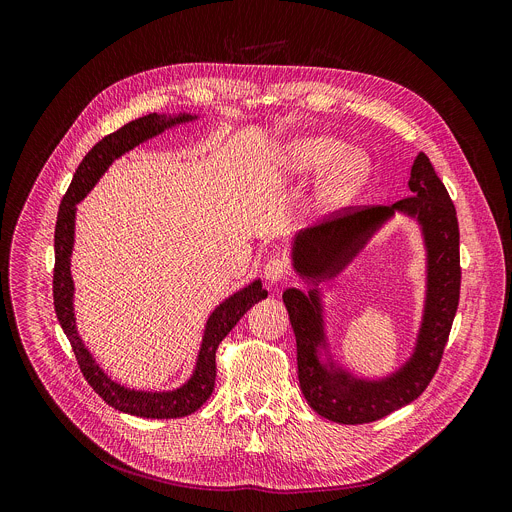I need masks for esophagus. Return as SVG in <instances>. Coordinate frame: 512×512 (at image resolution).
Instances as JSON below:
<instances>
[{"instance_id":"esophagus-1","label":"esophagus","mask_w":512,"mask_h":512,"mask_svg":"<svg viewBox=\"0 0 512 512\" xmlns=\"http://www.w3.org/2000/svg\"><path fill=\"white\" fill-rule=\"evenodd\" d=\"M263 275L269 283H279L283 277H287V263L279 257H271L263 267Z\"/></svg>"}]
</instances>
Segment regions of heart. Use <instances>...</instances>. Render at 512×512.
<instances>
[{"mask_svg": "<svg viewBox=\"0 0 512 512\" xmlns=\"http://www.w3.org/2000/svg\"><path fill=\"white\" fill-rule=\"evenodd\" d=\"M344 153L346 148L336 139L308 137L285 148L279 166L287 176H302L336 162L318 190V204L328 210L342 206L367 176V162L356 154L344 157Z\"/></svg>", "mask_w": 512, "mask_h": 512, "instance_id": "b5f03b06", "label": "heart"}]
</instances>
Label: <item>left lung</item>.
<instances>
[{"instance_id": "8db88e82", "label": "left lung", "mask_w": 512, "mask_h": 512, "mask_svg": "<svg viewBox=\"0 0 512 512\" xmlns=\"http://www.w3.org/2000/svg\"><path fill=\"white\" fill-rule=\"evenodd\" d=\"M409 190L413 196L391 206L344 208L294 241L296 271L318 285L342 271L395 210L417 218L423 231L427 247L423 322L413 356L387 379H354L346 371H334L320 362L318 348L326 340L318 289H310L308 296L296 287L283 291V304L298 344L300 389L318 415L342 425L371 423L415 401L440 367L458 310L462 269L456 206L423 152L413 162Z\"/></svg>"}]
</instances>
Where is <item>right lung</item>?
<instances>
[{"label": "right lung", "mask_w": 512, "mask_h": 512, "mask_svg": "<svg viewBox=\"0 0 512 512\" xmlns=\"http://www.w3.org/2000/svg\"><path fill=\"white\" fill-rule=\"evenodd\" d=\"M190 119L194 117L192 115L166 117V115L150 113L135 121H129L121 129L105 135L79 164L75 178H72L60 202L56 229H54V277H52L54 310L72 346V352L77 356L81 373L107 405H111L117 411L137 415V417H148V419L186 417L206 403V399L214 391L218 344L223 342V338L235 328V324L243 318V314L253 304L267 298V291L263 289L261 281L255 279L251 285L243 287L235 296H231L229 300H225L221 306H218L206 322L194 375L186 385L174 391H162V393L133 391L111 381V377H107L95 362V358L91 356V352L87 350V346L83 344L77 332L75 310H72V291H75V283H72V277H70V255H72V243H75L77 204L89 194V190L97 184V180L105 174V170L113 164V160L133 150L141 141L162 133L164 129L176 123L190 121Z\"/></svg>", "instance_id": "add662e5"}]
</instances>
